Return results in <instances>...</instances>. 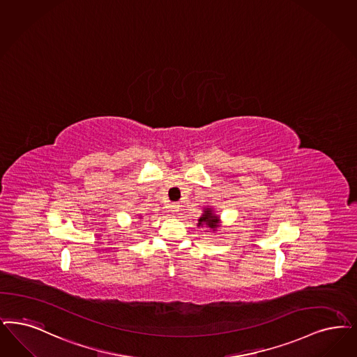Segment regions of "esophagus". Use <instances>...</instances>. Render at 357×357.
<instances>
[{"label":"esophagus","instance_id":"1","mask_svg":"<svg viewBox=\"0 0 357 357\" xmlns=\"http://www.w3.org/2000/svg\"><path fill=\"white\" fill-rule=\"evenodd\" d=\"M179 210H181V206L178 203L170 204V211H172V214H176Z\"/></svg>","mask_w":357,"mask_h":357}]
</instances>
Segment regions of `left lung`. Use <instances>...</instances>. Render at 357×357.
<instances>
[{"mask_svg": "<svg viewBox=\"0 0 357 357\" xmlns=\"http://www.w3.org/2000/svg\"><path fill=\"white\" fill-rule=\"evenodd\" d=\"M198 226H207L210 229H216L218 227V216L213 214L210 208H207L204 211V214L200 216Z\"/></svg>", "mask_w": 357, "mask_h": 357, "instance_id": "8db88e82", "label": "left lung"}]
</instances>
